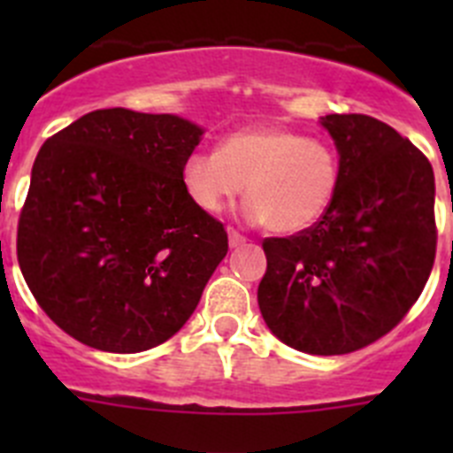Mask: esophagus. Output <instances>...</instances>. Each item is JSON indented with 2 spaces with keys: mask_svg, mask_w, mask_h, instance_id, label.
I'll use <instances>...</instances> for the list:
<instances>
[{
  "mask_svg": "<svg viewBox=\"0 0 453 453\" xmlns=\"http://www.w3.org/2000/svg\"><path fill=\"white\" fill-rule=\"evenodd\" d=\"M245 242H247L245 235L238 234L235 229H229V247H231V250H235V247H240V245H245Z\"/></svg>",
  "mask_w": 453,
  "mask_h": 453,
  "instance_id": "34e87169",
  "label": "esophagus"
}]
</instances>
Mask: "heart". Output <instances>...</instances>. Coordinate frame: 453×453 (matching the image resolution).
<instances>
[{
    "mask_svg": "<svg viewBox=\"0 0 453 453\" xmlns=\"http://www.w3.org/2000/svg\"><path fill=\"white\" fill-rule=\"evenodd\" d=\"M186 195L215 215L245 188V218L272 231L313 226L340 188V156L329 140L286 127H250L224 135L218 151H195L181 167Z\"/></svg>",
    "mask_w": 453,
    "mask_h": 453,
    "instance_id": "b5f03b06",
    "label": "heart"
}]
</instances>
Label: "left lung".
Returning <instances> with one entry per match:
<instances>
[{
	"label": "left lung",
	"instance_id": "1",
	"mask_svg": "<svg viewBox=\"0 0 453 453\" xmlns=\"http://www.w3.org/2000/svg\"><path fill=\"white\" fill-rule=\"evenodd\" d=\"M340 154V188L313 226L265 238L258 308L292 349H363L403 319L435 258L429 158L370 115L319 118Z\"/></svg>",
	"mask_w": 453,
	"mask_h": 453
}]
</instances>
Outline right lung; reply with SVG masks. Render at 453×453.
<instances>
[{
  "label": "right lung",
  "instance_id": "obj_1",
  "mask_svg": "<svg viewBox=\"0 0 453 453\" xmlns=\"http://www.w3.org/2000/svg\"><path fill=\"white\" fill-rule=\"evenodd\" d=\"M203 129L102 108L47 138L18 224V263L67 335L113 354L161 345L197 308L229 238L181 183Z\"/></svg>",
  "mask_w": 453,
  "mask_h": 453
}]
</instances>
